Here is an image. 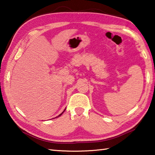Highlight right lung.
<instances>
[{"instance_id": "1", "label": "right lung", "mask_w": 155, "mask_h": 155, "mask_svg": "<svg viewBox=\"0 0 155 155\" xmlns=\"http://www.w3.org/2000/svg\"><path fill=\"white\" fill-rule=\"evenodd\" d=\"M65 110H64V111H63V112L61 113V114H59V116H61V115L63 114V113H64V112L65 111ZM59 116H58V117H59Z\"/></svg>"}]
</instances>
